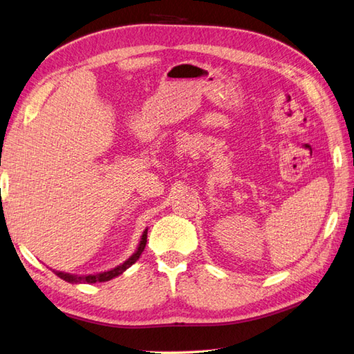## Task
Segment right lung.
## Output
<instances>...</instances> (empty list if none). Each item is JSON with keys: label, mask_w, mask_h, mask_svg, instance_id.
I'll use <instances>...</instances> for the list:
<instances>
[{"label": "right lung", "mask_w": 354, "mask_h": 354, "mask_svg": "<svg viewBox=\"0 0 354 354\" xmlns=\"http://www.w3.org/2000/svg\"><path fill=\"white\" fill-rule=\"evenodd\" d=\"M146 241H147V229H145L143 231V235L142 238H140V243L137 245V250L131 254V257L123 262V264L114 267L109 271H102V273H96V274H71V273H64V271H55L53 270L54 273L59 276L60 279H63V281L69 282V283H96V282H106V281H111V279L120 276L123 271H125L127 268H129L131 266L134 264V262H137V259L140 258V254H142V252L145 250L146 248Z\"/></svg>", "instance_id": "obj_1"}]
</instances>
